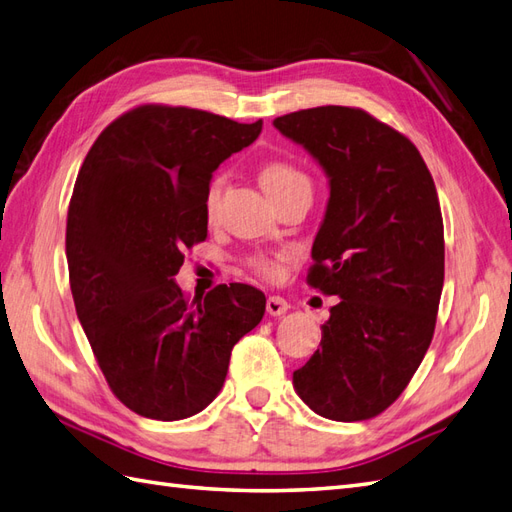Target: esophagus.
Segmentation results:
<instances>
[{
    "mask_svg": "<svg viewBox=\"0 0 512 512\" xmlns=\"http://www.w3.org/2000/svg\"><path fill=\"white\" fill-rule=\"evenodd\" d=\"M289 308H291L289 302H286V299H282V297H278V295H271V297L267 299V313H269L271 317H280V315H284Z\"/></svg>",
    "mask_w": 512,
    "mask_h": 512,
    "instance_id": "obj_1",
    "label": "esophagus"
}]
</instances>
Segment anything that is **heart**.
<instances>
[{"instance_id": "obj_1", "label": "heart", "mask_w": 512, "mask_h": 512, "mask_svg": "<svg viewBox=\"0 0 512 512\" xmlns=\"http://www.w3.org/2000/svg\"><path fill=\"white\" fill-rule=\"evenodd\" d=\"M260 184H263L265 193L273 199H280L284 195H291L295 191H302V189H310L313 191V184H310V178L302 169H297L291 162H284V160H271L267 165L260 169ZM223 189V178H215L210 182L208 191H206V215H213L217 202H219V195ZM249 265H252L260 276H276L278 267L276 263H271L267 258H252L249 260Z\"/></svg>"}]
</instances>
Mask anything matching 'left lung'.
I'll return each instance as SVG.
<instances>
[{
    "mask_svg": "<svg viewBox=\"0 0 512 512\" xmlns=\"http://www.w3.org/2000/svg\"><path fill=\"white\" fill-rule=\"evenodd\" d=\"M273 126L328 176L308 284L341 297L293 386L321 417L371 419L402 395L434 334L445 276L434 180L404 134L360 108L297 110Z\"/></svg>",
    "mask_w": 512,
    "mask_h": 512,
    "instance_id": "1",
    "label": "left lung"
}]
</instances>
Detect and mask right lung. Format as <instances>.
I'll use <instances>...</instances> for the list:
<instances>
[{
	"mask_svg": "<svg viewBox=\"0 0 512 512\" xmlns=\"http://www.w3.org/2000/svg\"><path fill=\"white\" fill-rule=\"evenodd\" d=\"M260 130V119L147 104L112 121L82 162L67 213L69 284L99 369L136 415L204 410L232 347L265 315V293L249 284L189 299L173 280L184 249L208 234L213 171Z\"/></svg>",
	"mask_w": 512,
	"mask_h": 512,
	"instance_id": "add662e5",
	"label": "right lung"
}]
</instances>
